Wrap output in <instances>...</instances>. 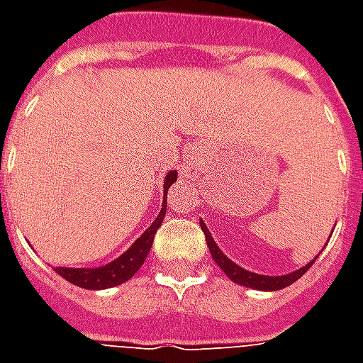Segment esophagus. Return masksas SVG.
<instances>
[{"label":"esophagus","instance_id":"1","mask_svg":"<svg viewBox=\"0 0 363 363\" xmlns=\"http://www.w3.org/2000/svg\"><path fill=\"white\" fill-rule=\"evenodd\" d=\"M200 171V163L194 155H186L184 161L181 163V174L182 177H194Z\"/></svg>","mask_w":363,"mask_h":363}]
</instances>
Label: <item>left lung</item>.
Instances as JSON below:
<instances>
[{
	"mask_svg": "<svg viewBox=\"0 0 363 363\" xmlns=\"http://www.w3.org/2000/svg\"><path fill=\"white\" fill-rule=\"evenodd\" d=\"M200 228L204 231L206 243H208V249L212 252V259L216 260V264L225 272V276H228L229 280L235 281L239 286H245V288L259 289V291H276V289L288 288L289 284H294L296 280H299V278L313 267V262L317 259V257H315V259H313L311 262H307L303 268L294 270V272L289 274H281V276H264V274L249 272V270H245V268H241L239 264H235L233 260L228 259V257L221 252V249L216 245L212 233L208 231V228H206V223L202 220H200Z\"/></svg>",
	"mask_w": 363,
	"mask_h": 363,
	"instance_id": "obj_1",
	"label": "left lung"
}]
</instances>
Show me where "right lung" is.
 <instances>
[{"label":"right lung","mask_w":363,"mask_h":363,"mask_svg":"<svg viewBox=\"0 0 363 363\" xmlns=\"http://www.w3.org/2000/svg\"><path fill=\"white\" fill-rule=\"evenodd\" d=\"M177 181V171H169L165 177V184H163V206H161V212L157 213V218L153 220L150 228L143 231L142 235L135 239L132 247L128 249L124 255H120L118 259H114L108 264L99 268H66L58 267L54 268L56 272L66 278L67 281H72L74 286H79V288L85 289H106L114 288V286H120L128 281L132 276H134L140 267L143 264L145 257L150 255L151 245H153V237L157 233L159 225L163 223V218H165L167 212V190L171 189V184Z\"/></svg>","instance_id":"1"}]
</instances>
